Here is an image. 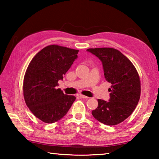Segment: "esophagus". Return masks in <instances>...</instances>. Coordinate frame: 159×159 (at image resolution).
Wrapping results in <instances>:
<instances>
[{"mask_svg": "<svg viewBox=\"0 0 159 159\" xmlns=\"http://www.w3.org/2000/svg\"><path fill=\"white\" fill-rule=\"evenodd\" d=\"M79 97L80 98H81V99H88V98H88V97H86V96L83 95H79Z\"/></svg>", "mask_w": 159, "mask_h": 159, "instance_id": "esophagus-1", "label": "esophagus"}]
</instances>
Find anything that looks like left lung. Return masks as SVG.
Segmentation results:
<instances>
[{
	"mask_svg": "<svg viewBox=\"0 0 159 159\" xmlns=\"http://www.w3.org/2000/svg\"><path fill=\"white\" fill-rule=\"evenodd\" d=\"M88 52L102 61L105 79L111 84L109 101L98 99V106L92 111L94 118L105 125L123 122L138 105L140 98V80L133 63L114 48H89Z\"/></svg>",
	"mask_w": 159,
	"mask_h": 159,
	"instance_id": "obj_1",
	"label": "left lung"
}]
</instances>
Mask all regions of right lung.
Here are the masks:
<instances>
[{
  "instance_id": "right-lung-1",
  "label": "right lung",
  "mask_w": 159,
  "mask_h": 159,
  "mask_svg": "<svg viewBox=\"0 0 159 159\" xmlns=\"http://www.w3.org/2000/svg\"><path fill=\"white\" fill-rule=\"evenodd\" d=\"M78 52V50L48 45L29 63L24 78V98L30 111L42 121L52 123L60 120L76 99L75 96L64 95L57 86Z\"/></svg>"
}]
</instances>
